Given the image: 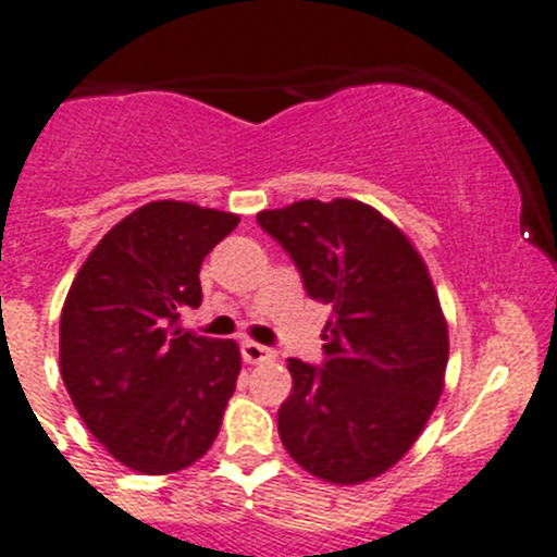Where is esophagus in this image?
Here are the masks:
<instances>
[{"label":"esophagus","mask_w":557,"mask_h":557,"mask_svg":"<svg viewBox=\"0 0 557 557\" xmlns=\"http://www.w3.org/2000/svg\"><path fill=\"white\" fill-rule=\"evenodd\" d=\"M240 354H244V362H246V364L276 362V357H278V354L273 351V348L260 346V343H255V341H246L244 346H240Z\"/></svg>","instance_id":"esophagus-1"}]
</instances>
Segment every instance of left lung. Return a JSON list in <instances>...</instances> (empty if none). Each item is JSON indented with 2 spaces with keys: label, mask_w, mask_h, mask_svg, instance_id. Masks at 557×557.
Instances as JSON below:
<instances>
[{
  "label": "left lung",
  "mask_w": 557,
  "mask_h": 557,
  "mask_svg": "<svg viewBox=\"0 0 557 557\" xmlns=\"http://www.w3.org/2000/svg\"><path fill=\"white\" fill-rule=\"evenodd\" d=\"M308 297L332 306L324 364L289 359L278 407L286 453L332 485L392 469L426 426L448 367V321L410 238L362 200H297L260 211Z\"/></svg>",
  "instance_id": "8db88e82"
}]
</instances>
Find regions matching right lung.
I'll use <instances>...</instances> for the list:
<instances>
[{
    "label": "right lung",
    "instance_id": "add662e5",
    "mask_svg": "<svg viewBox=\"0 0 557 557\" xmlns=\"http://www.w3.org/2000/svg\"><path fill=\"white\" fill-rule=\"evenodd\" d=\"M238 214L152 200L96 244L69 289L61 377L79 418L128 469L171 474L198 461L236 392L233 341L182 332L200 306V262Z\"/></svg>",
    "mask_w": 557,
    "mask_h": 557
}]
</instances>
